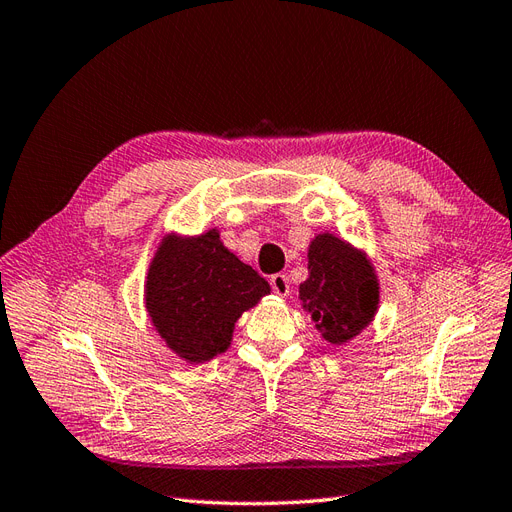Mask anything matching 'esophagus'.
<instances>
[{
    "label": "esophagus",
    "instance_id": "obj_1",
    "mask_svg": "<svg viewBox=\"0 0 512 512\" xmlns=\"http://www.w3.org/2000/svg\"><path fill=\"white\" fill-rule=\"evenodd\" d=\"M270 285H272V290H274V294H279V296H287L290 294V281H287V277L285 274H272L270 277Z\"/></svg>",
    "mask_w": 512,
    "mask_h": 512
}]
</instances>
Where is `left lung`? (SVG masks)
I'll return each instance as SVG.
<instances>
[{
    "mask_svg": "<svg viewBox=\"0 0 512 512\" xmlns=\"http://www.w3.org/2000/svg\"><path fill=\"white\" fill-rule=\"evenodd\" d=\"M309 277L298 285L300 307L324 342L344 346L374 322L381 281L365 248L316 233L307 248Z\"/></svg>",
    "mask_w": 512,
    "mask_h": 512,
    "instance_id": "obj_1",
    "label": "left lung"
}]
</instances>
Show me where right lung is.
I'll return each instance as SVG.
<instances>
[{
	"label": "right lung",
	"mask_w": 512,
	"mask_h": 512,
	"mask_svg": "<svg viewBox=\"0 0 512 512\" xmlns=\"http://www.w3.org/2000/svg\"><path fill=\"white\" fill-rule=\"evenodd\" d=\"M268 294V281L222 244L216 227L196 235L168 231L144 279V309L155 333L190 365L222 355L235 322Z\"/></svg>",
	"instance_id": "1"
}]
</instances>
